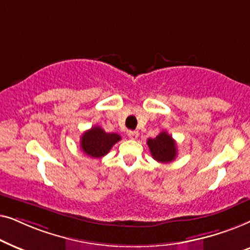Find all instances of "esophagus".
Here are the masks:
<instances>
[{
  "instance_id": "34e87169",
  "label": "esophagus",
  "mask_w": 250,
  "mask_h": 250,
  "mask_svg": "<svg viewBox=\"0 0 250 250\" xmlns=\"http://www.w3.org/2000/svg\"><path fill=\"white\" fill-rule=\"evenodd\" d=\"M138 131H132V130H130V131H128V136H129V138L130 139H132V141H135V139H137L138 138Z\"/></svg>"
}]
</instances>
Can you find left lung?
Wrapping results in <instances>:
<instances>
[{
    "label": "left lung",
    "mask_w": 250,
    "mask_h": 250,
    "mask_svg": "<svg viewBox=\"0 0 250 250\" xmlns=\"http://www.w3.org/2000/svg\"><path fill=\"white\" fill-rule=\"evenodd\" d=\"M147 145L153 159L162 164L174 161L177 155V145L167 131H162L155 138H148Z\"/></svg>",
    "instance_id": "left-lung-1"
}]
</instances>
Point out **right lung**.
Wrapping results in <instances>:
<instances>
[{
    "label": "right lung",
    "mask_w": 250,
    "mask_h": 250,
    "mask_svg": "<svg viewBox=\"0 0 250 250\" xmlns=\"http://www.w3.org/2000/svg\"><path fill=\"white\" fill-rule=\"evenodd\" d=\"M121 141V136L115 132H106L98 125L83 132L81 136L82 151L91 158L98 159L107 154L113 145Z\"/></svg>",
    "instance_id": "add662e5"
}]
</instances>
